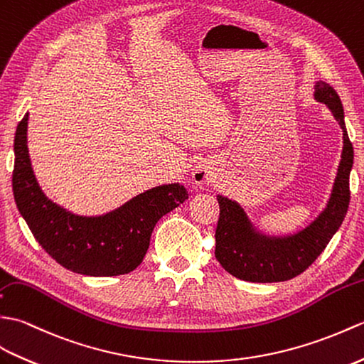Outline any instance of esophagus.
<instances>
[{
    "label": "esophagus",
    "mask_w": 364,
    "mask_h": 364,
    "mask_svg": "<svg viewBox=\"0 0 364 364\" xmlns=\"http://www.w3.org/2000/svg\"><path fill=\"white\" fill-rule=\"evenodd\" d=\"M210 179H212V171L205 165H196L193 169V181L198 185H204L210 182Z\"/></svg>",
    "instance_id": "34e87169"
}]
</instances>
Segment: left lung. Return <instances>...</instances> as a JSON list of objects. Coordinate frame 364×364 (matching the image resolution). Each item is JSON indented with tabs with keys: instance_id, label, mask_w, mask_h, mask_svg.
<instances>
[{
	"instance_id": "1",
	"label": "left lung",
	"mask_w": 364,
	"mask_h": 364,
	"mask_svg": "<svg viewBox=\"0 0 364 364\" xmlns=\"http://www.w3.org/2000/svg\"><path fill=\"white\" fill-rule=\"evenodd\" d=\"M314 100L332 110L343 129V152L335 183L326 208L310 225L287 237L260 233L235 200L218 195L220 220L216 225L215 257L232 276L246 282L272 284L285 282L304 272L326 249L341 228L349 208V177L353 165V146L344 123L340 96L328 84L316 82Z\"/></svg>"
}]
</instances>
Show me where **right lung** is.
<instances>
[{
  "instance_id": "add662e5",
  "label": "right lung",
  "mask_w": 364,
  "mask_h": 364,
  "mask_svg": "<svg viewBox=\"0 0 364 364\" xmlns=\"http://www.w3.org/2000/svg\"><path fill=\"white\" fill-rule=\"evenodd\" d=\"M28 118L14 140L12 188L18 212L46 254L73 272L109 277L134 271L143 262L161 216L188 199L181 183L151 188L101 216H79L45 196L31 166Z\"/></svg>"
}]
</instances>
